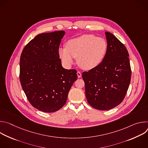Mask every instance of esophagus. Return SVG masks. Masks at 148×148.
I'll list each match as a JSON object with an SVG mask.
<instances>
[{
  "label": "esophagus",
  "mask_w": 148,
  "mask_h": 148,
  "mask_svg": "<svg viewBox=\"0 0 148 148\" xmlns=\"http://www.w3.org/2000/svg\"><path fill=\"white\" fill-rule=\"evenodd\" d=\"M77 74L78 78H81V72H79V71H77Z\"/></svg>",
  "instance_id": "34e87169"
}]
</instances>
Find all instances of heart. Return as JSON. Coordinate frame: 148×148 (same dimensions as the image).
Here are the masks:
<instances>
[{
  "instance_id": "heart-1",
  "label": "heart",
  "mask_w": 148,
  "mask_h": 148,
  "mask_svg": "<svg viewBox=\"0 0 148 148\" xmlns=\"http://www.w3.org/2000/svg\"><path fill=\"white\" fill-rule=\"evenodd\" d=\"M108 44L103 38L94 34H84L69 40L66 47L59 49L58 54L64 64L69 67L77 58L79 66L90 70L101 64L107 54Z\"/></svg>"
}]
</instances>
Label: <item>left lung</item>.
<instances>
[{"label": "left lung", "mask_w": 148, "mask_h": 148, "mask_svg": "<svg viewBox=\"0 0 148 148\" xmlns=\"http://www.w3.org/2000/svg\"><path fill=\"white\" fill-rule=\"evenodd\" d=\"M108 50L101 64L82 74L88 103L99 110H109L125 97L131 78L129 53L112 33L105 32Z\"/></svg>", "instance_id": "left-lung-1"}]
</instances>
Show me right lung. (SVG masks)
I'll return each instance as SVG.
<instances>
[{
  "label": "right lung",
  "instance_id": "obj_1",
  "mask_svg": "<svg viewBox=\"0 0 148 148\" xmlns=\"http://www.w3.org/2000/svg\"><path fill=\"white\" fill-rule=\"evenodd\" d=\"M64 31L41 33L24 47L20 59V81L32 106L53 112L66 103L77 70L64 69L58 54Z\"/></svg>",
  "mask_w": 148,
  "mask_h": 148
}]
</instances>
